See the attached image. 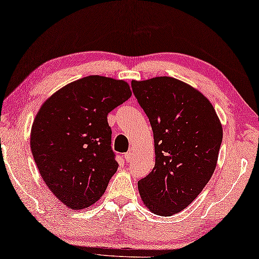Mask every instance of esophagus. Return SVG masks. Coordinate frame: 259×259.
I'll use <instances>...</instances> for the list:
<instances>
[{"label": "esophagus", "instance_id": "obj_1", "mask_svg": "<svg viewBox=\"0 0 259 259\" xmlns=\"http://www.w3.org/2000/svg\"><path fill=\"white\" fill-rule=\"evenodd\" d=\"M132 158H133V155H132V152H131V151L126 152V154H125V159H126V162H127V163L132 162Z\"/></svg>", "mask_w": 259, "mask_h": 259}]
</instances>
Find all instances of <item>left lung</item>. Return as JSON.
Here are the masks:
<instances>
[{
  "instance_id": "1",
  "label": "left lung",
  "mask_w": 259,
  "mask_h": 259,
  "mask_svg": "<svg viewBox=\"0 0 259 259\" xmlns=\"http://www.w3.org/2000/svg\"><path fill=\"white\" fill-rule=\"evenodd\" d=\"M132 90L150 121L156 156L139 193L151 212L168 217L186 209L212 177L223 127L210 101L180 80H133Z\"/></svg>"
}]
</instances>
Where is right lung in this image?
I'll return each mask as SVG.
<instances>
[{"instance_id": "add662e5", "label": "right lung", "mask_w": 259, "mask_h": 259, "mask_svg": "<svg viewBox=\"0 0 259 259\" xmlns=\"http://www.w3.org/2000/svg\"><path fill=\"white\" fill-rule=\"evenodd\" d=\"M132 95L124 80L88 75L47 100L31 131V150L42 179L73 210L96 203L118 163L108 113Z\"/></svg>"}]
</instances>
